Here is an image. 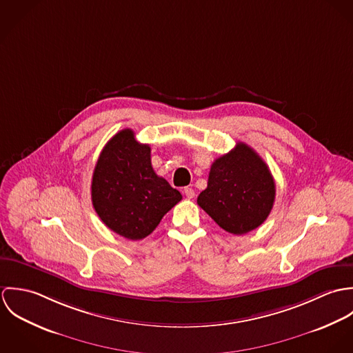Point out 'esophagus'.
I'll return each instance as SVG.
<instances>
[{"label": "esophagus", "mask_w": 353, "mask_h": 353, "mask_svg": "<svg viewBox=\"0 0 353 353\" xmlns=\"http://www.w3.org/2000/svg\"><path fill=\"white\" fill-rule=\"evenodd\" d=\"M183 192H185L186 197H188V199H190V200L196 196V193H194V190H193L192 188H185V190H183Z\"/></svg>", "instance_id": "1"}]
</instances>
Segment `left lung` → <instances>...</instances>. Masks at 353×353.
I'll return each mask as SVG.
<instances>
[{"instance_id":"1","label":"left lung","mask_w":353,"mask_h":353,"mask_svg":"<svg viewBox=\"0 0 353 353\" xmlns=\"http://www.w3.org/2000/svg\"><path fill=\"white\" fill-rule=\"evenodd\" d=\"M274 179L261 156L245 143L216 159L197 203L227 232L248 234L269 216Z\"/></svg>"}]
</instances>
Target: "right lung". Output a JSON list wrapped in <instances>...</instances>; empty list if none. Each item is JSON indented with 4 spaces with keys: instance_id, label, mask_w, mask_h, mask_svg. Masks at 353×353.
Returning a JSON list of instances; mask_svg holds the SVG:
<instances>
[{
    "instance_id": "1",
    "label": "right lung",
    "mask_w": 353,
    "mask_h": 353,
    "mask_svg": "<svg viewBox=\"0 0 353 353\" xmlns=\"http://www.w3.org/2000/svg\"><path fill=\"white\" fill-rule=\"evenodd\" d=\"M92 205L101 221L118 235L140 241L159 225L182 194L156 175L151 148L132 129L118 132L103 148L92 175Z\"/></svg>"
}]
</instances>
